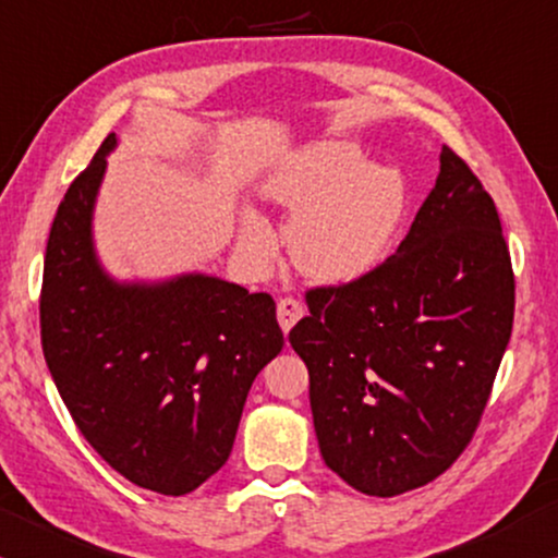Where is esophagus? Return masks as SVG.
I'll list each match as a JSON object with an SVG mask.
<instances>
[{
  "instance_id": "1",
  "label": "esophagus",
  "mask_w": 558,
  "mask_h": 558,
  "mask_svg": "<svg viewBox=\"0 0 558 558\" xmlns=\"http://www.w3.org/2000/svg\"><path fill=\"white\" fill-rule=\"evenodd\" d=\"M303 314H306V308H303V303L295 301L293 295H286V299L278 301V322L283 331H291Z\"/></svg>"
}]
</instances>
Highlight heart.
<instances>
[{
    "label": "heart",
    "instance_id": "heart-1",
    "mask_svg": "<svg viewBox=\"0 0 558 558\" xmlns=\"http://www.w3.org/2000/svg\"><path fill=\"white\" fill-rule=\"evenodd\" d=\"M272 202L295 214L288 250L295 267L322 283H349L380 263L403 214L398 170L365 166L349 143H322L295 158L270 183ZM242 247L267 259L275 236L263 219L247 217Z\"/></svg>",
    "mask_w": 558,
    "mask_h": 558
}]
</instances>
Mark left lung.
<instances>
[{
	"instance_id": "obj_1",
	"label": "left lung",
	"mask_w": 558,
	"mask_h": 558,
	"mask_svg": "<svg viewBox=\"0 0 558 558\" xmlns=\"http://www.w3.org/2000/svg\"><path fill=\"white\" fill-rule=\"evenodd\" d=\"M288 341L308 367L322 457L365 495L423 487L470 447L510 341L515 275L493 196L441 145L396 255L306 291Z\"/></svg>"
}]
</instances>
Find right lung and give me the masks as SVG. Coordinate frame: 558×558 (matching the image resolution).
I'll list each match as a JSON object with an SVG mask.
<instances>
[{"label":"right lung","instance_id":"right-lung-1","mask_svg":"<svg viewBox=\"0 0 558 558\" xmlns=\"http://www.w3.org/2000/svg\"><path fill=\"white\" fill-rule=\"evenodd\" d=\"M73 178L50 227L40 341L56 388L96 454L137 487L185 495L232 451L259 369L283 349L270 293L185 275L117 286L92 247L107 153Z\"/></svg>","mask_w":558,"mask_h":558}]
</instances>
